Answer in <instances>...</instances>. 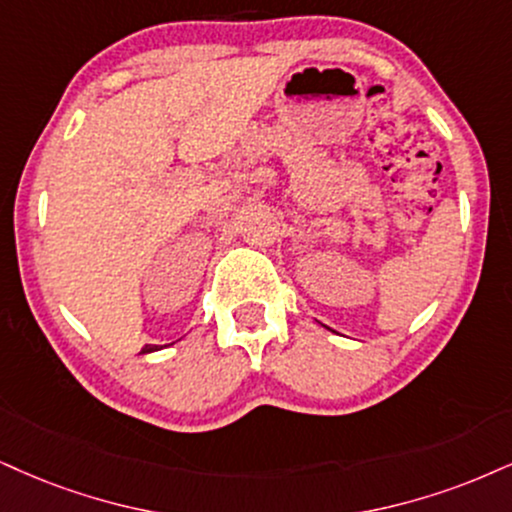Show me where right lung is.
Here are the masks:
<instances>
[{"label": "right lung", "mask_w": 512, "mask_h": 512, "mask_svg": "<svg viewBox=\"0 0 512 512\" xmlns=\"http://www.w3.org/2000/svg\"><path fill=\"white\" fill-rule=\"evenodd\" d=\"M161 349V346H156V344H147V346H144V349H142V353H151V351H159Z\"/></svg>", "instance_id": "add662e5"}]
</instances>
